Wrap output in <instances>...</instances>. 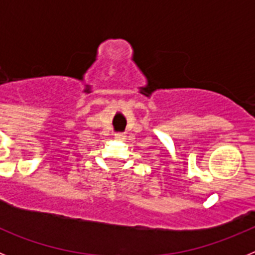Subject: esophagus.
<instances>
[{
	"instance_id": "obj_1",
	"label": "esophagus",
	"mask_w": 255,
	"mask_h": 255,
	"mask_svg": "<svg viewBox=\"0 0 255 255\" xmlns=\"http://www.w3.org/2000/svg\"><path fill=\"white\" fill-rule=\"evenodd\" d=\"M115 138H116L117 140H125V139H126V135L123 134V132H119V134L115 135Z\"/></svg>"
}]
</instances>
